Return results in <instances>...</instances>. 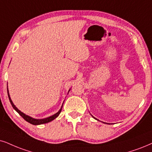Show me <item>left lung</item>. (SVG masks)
Returning <instances> with one entry per match:
<instances>
[{
    "label": "left lung",
    "instance_id": "8db88e82",
    "mask_svg": "<svg viewBox=\"0 0 152 152\" xmlns=\"http://www.w3.org/2000/svg\"><path fill=\"white\" fill-rule=\"evenodd\" d=\"M95 119H97V118H95Z\"/></svg>",
    "mask_w": 152,
    "mask_h": 152
}]
</instances>
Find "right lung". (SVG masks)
<instances>
[{
  "instance_id": "add662e5",
  "label": "right lung",
  "mask_w": 152,
  "mask_h": 152,
  "mask_svg": "<svg viewBox=\"0 0 152 152\" xmlns=\"http://www.w3.org/2000/svg\"><path fill=\"white\" fill-rule=\"evenodd\" d=\"M7 95H8V97H9L10 102L11 104H12V106L13 108H14L15 110L18 113V114H20V116H22V118L24 119L25 121H27V122L30 123V124H33V125H41V124H47V123H49V122L52 121L54 120V119H55V118H56L57 117L59 116V114H60L61 111H62V106H63V105H62V107H61V109H59V111H58V112L56 113V114H55L53 115V116L48 117V118H43V119H35V118H31V117L27 116V115L24 114V113H22V111H20L15 106V104H13L12 100H11L10 97V95H9V93H8V89H7Z\"/></svg>"
}]
</instances>
